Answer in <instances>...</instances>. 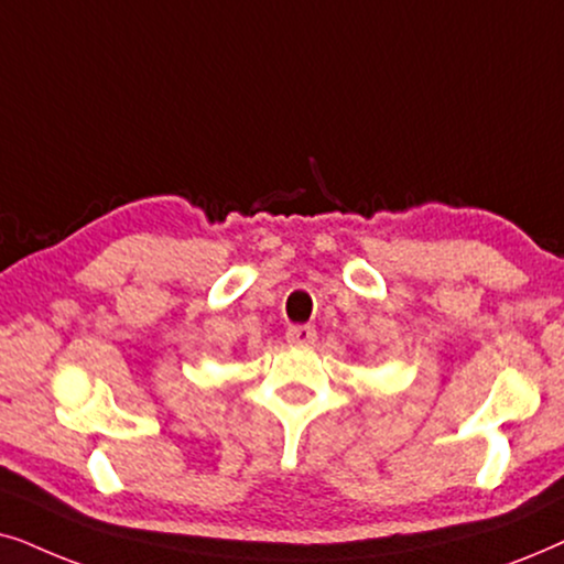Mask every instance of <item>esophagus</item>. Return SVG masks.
<instances>
[{"label":"esophagus","mask_w":564,"mask_h":564,"mask_svg":"<svg viewBox=\"0 0 564 564\" xmlns=\"http://www.w3.org/2000/svg\"><path fill=\"white\" fill-rule=\"evenodd\" d=\"M286 340H289L291 345H312L314 340H317V329L310 327V325H296V327H289Z\"/></svg>","instance_id":"1"}]
</instances>
